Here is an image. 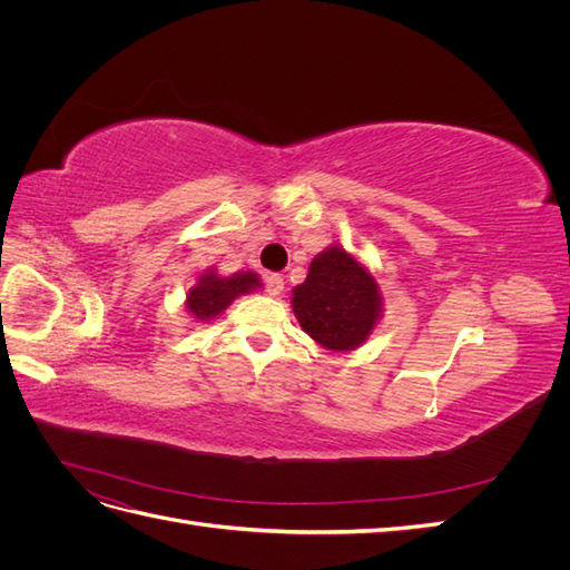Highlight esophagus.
Returning <instances> with one entry per match:
<instances>
[{"label": "esophagus", "mask_w": 570, "mask_h": 570, "mask_svg": "<svg viewBox=\"0 0 570 570\" xmlns=\"http://www.w3.org/2000/svg\"><path fill=\"white\" fill-rule=\"evenodd\" d=\"M283 287H285V281H283L281 273H268V275H266V289H268V295H281Z\"/></svg>", "instance_id": "34e87169"}]
</instances>
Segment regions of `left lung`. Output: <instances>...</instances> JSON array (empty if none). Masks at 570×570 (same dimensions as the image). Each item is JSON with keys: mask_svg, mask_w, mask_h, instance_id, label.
<instances>
[{"mask_svg": "<svg viewBox=\"0 0 570 570\" xmlns=\"http://www.w3.org/2000/svg\"><path fill=\"white\" fill-rule=\"evenodd\" d=\"M292 308L304 333L325 350L350 352L366 342L377 323L381 289L342 247H327L308 266L306 281L295 287Z\"/></svg>", "mask_w": 570, "mask_h": 570, "instance_id": "1", "label": "left lung"}]
</instances>
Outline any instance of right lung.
Instances as JSON below:
<instances>
[{
  "label": "right lung",
  "mask_w": 570,
  "mask_h": 570,
  "mask_svg": "<svg viewBox=\"0 0 570 570\" xmlns=\"http://www.w3.org/2000/svg\"><path fill=\"white\" fill-rule=\"evenodd\" d=\"M256 273H233L230 278H218L216 273H204L199 283L189 289L187 295V308L189 314L199 321L214 318L220 312H226L228 304L245 292L258 287Z\"/></svg>",
  "instance_id": "obj_1"
}]
</instances>
